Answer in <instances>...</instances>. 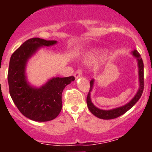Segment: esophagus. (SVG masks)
Returning a JSON list of instances; mask_svg holds the SVG:
<instances>
[{
  "label": "esophagus",
  "mask_w": 152,
  "mask_h": 152,
  "mask_svg": "<svg viewBox=\"0 0 152 152\" xmlns=\"http://www.w3.org/2000/svg\"><path fill=\"white\" fill-rule=\"evenodd\" d=\"M82 70H80V69H79V70H76V71L75 72V73H74V76H75V78H76V79H79V78L82 77Z\"/></svg>",
  "instance_id": "esophagus-1"
}]
</instances>
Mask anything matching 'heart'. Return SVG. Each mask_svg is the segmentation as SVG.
<instances>
[{"label": "heart", "mask_w": 152, "mask_h": 152, "mask_svg": "<svg viewBox=\"0 0 152 152\" xmlns=\"http://www.w3.org/2000/svg\"><path fill=\"white\" fill-rule=\"evenodd\" d=\"M102 53V51L99 50H93L91 51L88 52L87 54L85 55V58H84V61L87 63H92L94 62L98 56Z\"/></svg>", "instance_id": "obj_1"}]
</instances>
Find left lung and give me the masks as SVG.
<instances>
[{"label": "left lung", "instance_id": "8db88e82", "mask_svg": "<svg viewBox=\"0 0 152 152\" xmlns=\"http://www.w3.org/2000/svg\"><path fill=\"white\" fill-rule=\"evenodd\" d=\"M132 56L136 58L137 61V67H138V76H139V88L137 90V93L134 95V97L129 101L127 104H124L121 107H116V108L111 109V110H101L98 108L93 104L90 97V92L93 90V85H94V79H92L90 82V88L89 91L88 95L87 97V107L89 110L92 113V114L94 115L97 118L101 119H104V120H110V119H114L119 116L122 115L124 113H126L129 110L132 108L140 99L141 97L142 91H143L144 87V79H143V62H142V58L140 57V53L137 52V50H134L131 52Z\"/></svg>", "mask_w": 152, "mask_h": 152}]
</instances>
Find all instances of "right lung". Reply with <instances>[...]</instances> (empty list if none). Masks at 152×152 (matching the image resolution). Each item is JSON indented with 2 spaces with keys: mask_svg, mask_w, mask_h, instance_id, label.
I'll use <instances>...</instances> for the list:
<instances>
[{
  "mask_svg": "<svg viewBox=\"0 0 152 152\" xmlns=\"http://www.w3.org/2000/svg\"><path fill=\"white\" fill-rule=\"evenodd\" d=\"M57 43L56 40L31 38L23 43L10 58L8 71L10 93L19 111L34 121L45 122L56 118L62 110V93L73 76L53 77L39 87L31 85L26 74L29 59L39 49Z\"/></svg>",
  "mask_w": 152,
  "mask_h": 152,
  "instance_id": "obj_1",
  "label": "right lung"
}]
</instances>
